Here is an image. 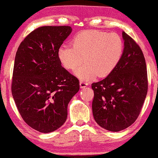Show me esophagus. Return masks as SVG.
Segmentation results:
<instances>
[{
    "label": "esophagus",
    "mask_w": 158,
    "mask_h": 158,
    "mask_svg": "<svg viewBox=\"0 0 158 158\" xmlns=\"http://www.w3.org/2000/svg\"><path fill=\"white\" fill-rule=\"evenodd\" d=\"M79 85H80L81 88H86L87 86H88V83H87L86 81H85L83 80H81L80 82H79Z\"/></svg>",
    "instance_id": "1"
}]
</instances>
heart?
<instances>
[{
    "mask_svg": "<svg viewBox=\"0 0 158 158\" xmlns=\"http://www.w3.org/2000/svg\"><path fill=\"white\" fill-rule=\"evenodd\" d=\"M71 47H61L58 56L64 68L73 70L83 61L85 64L75 70L80 79L89 80L98 76L105 77L114 71L123 56L124 44L120 35L99 30L78 33Z\"/></svg>",
    "mask_w": 158,
    "mask_h": 158,
    "instance_id": "b5f03b06",
    "label": "heart"
}]
</instances>
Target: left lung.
<instances>
[{
	"instance_id": "left-lung-1",
	"label": "left lung",
	"mask_w": 158,
	"mask_h": 158,
	"mask_svg": "<svg viewBox=\"0 0 158 158\" xmlns=\"http://www.w3.org/2000/svg\"><path fill=\"white\" fill-rule=\"evenodd\" d=\"M124 49L111 73L94 82L92 110L99 126L110 131L129 127L138 117L148 90L146 60L135 40L123 32Z\"/></svg>"
}]
</instances>
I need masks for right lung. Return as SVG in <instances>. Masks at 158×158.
Segmentation results:
<instances>
[{
  "instance_id": "right-lung-1",
  "label": "right lung",
  "mask_w": 158,
  "mask_h": 158,
  "mask_svg": "<svg viewBox=\"0 0 158 158\" xmlns=\"http://www.w3.org/2000/svg\"><path fill=\"white\" fill-rule=\"evenodd\" d=\"M72 28L44 26L23 40L16 52L12 94L21 117L42 133L59 128L68 106L79 90V81L62 68L58 51Z\"/></svg>"
}]
</instances>
